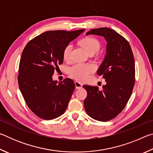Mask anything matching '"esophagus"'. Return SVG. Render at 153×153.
<instances>
[{"instance_id": "obj_1", "label": "esophagus", "mask_w": 153, "mask_h": 153, "mask_svg": "<svg viewBox=\"0 0 153 153\" xmlns=\"http://www.w3.org/2000/svg\"><path fill=\"white\" fill-rule=\"evenodd\" d=\"M75 85H76V88L77 89H80L82 88V84H81V83L77 82V81L75 82Z\"/></svg>"}]
</instances>
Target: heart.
I'll return each instance as SVG.
<instances>
[{
  "instance_id": "b5f03b06",
  "label": "heart",
  "mask_w": 153,
  "mask_h": 153,
  "mask_svg": "<svg viewBox=\"0 0 153 153\" xmlns=\"http://www.w3.org/2000/svg\"><path fill=\"white\" fill-rule=\"evenodd\" d=\"M80 45L84 48L89 54L95 53L100 49V44L97 39L92 37L83 38L80 41ZM73 46L71 44L67 45L64 48L63 57L65 60L68 61L71 58V53ZM96 67L91 63H76L69 67L68 74L72 78L79 82H84L89 78L90 75L94 73Z\"/></svg>"
}]
</instances>
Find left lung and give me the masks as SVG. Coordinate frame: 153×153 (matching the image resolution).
Listing matches in <instances>:
<instances>
[{"mask_svg": "<svg viewBox=\"0 0 153 153\" xmlns=\"http://www.w3.org/2000/svg\"><path fill=\"white\" fill-rule=\"evenodd\" d=\"M102 36L107 40V54L97 71L107 84L102 90L84 85L87 91L84 108L90 117L107 121L120 114L128 103L135 83L134 57L125 38L108 27L92 29L86 35Z\"/></svg>", "mask_w": 153, "mask_h": 153, "instance_id": "1", "label": "left lung"}]
</instances>
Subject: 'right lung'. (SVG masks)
<instances>
[{
  "label": "right lung",
  "mask_w": 153,
  "mask_h": 153,
  "mask_svg": "<svg viewBox=\"0 0 153 153\" xmlns=\"http://www.w3.org/2000/svg\"><path fill=\"white\" fill-rule=\"evenodd\" d=\"M84 30L48 31L28 42L22 52L18 84L27 107L36 116L51 120L63 115L76 88L71 79L53 81L63 63V52Z\"/></svg>",
  "instance_id": "right-lung-1"
}]
</instances>
